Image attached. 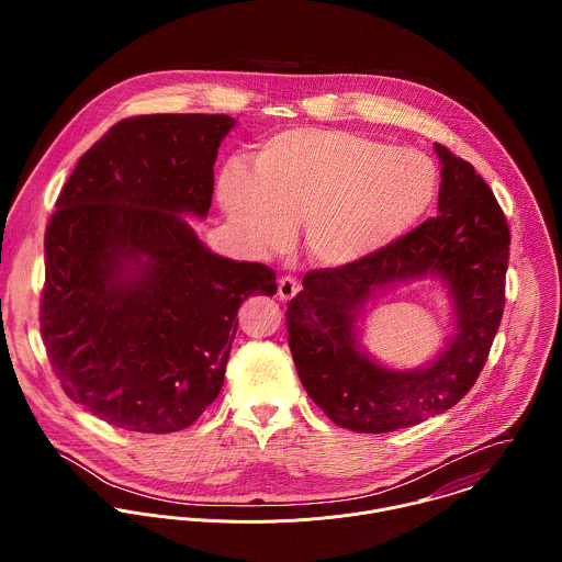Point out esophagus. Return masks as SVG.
<instances>
[{"label":"esophagus","instance_id":"1","mask_svg":"<svg viewBox=\"0 0 562 562\" xmlns=\"http://www.w3.org/2000/svg\"><path fill=\"white\" fill-rule=\"evenodd\" d=\"M301 292V283L294 277H281L279 279V299L290 301Z\"/></svg>","mask_w":562,"mask_h":562}]
</instances>
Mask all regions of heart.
Listing matches in <instances>:
<instances>
[{"mask_svg": "<svg viewBox=\"0 0 562 562\" xmlns=\"http://www.w3.org/2000/svg\"><path fill=\"white\" fill-rule=\"evenodd\" d=\"M437 188V168L422 151L344 130L294 127L259 143L248 170L225 168L218 201L255 250L281 248L303 223L310 259L341 268L404 236Z\"/></svg>", "mask_w": 562, "mask_h": 562, "instance_id": "1", "label": "heart"}]
</instances>
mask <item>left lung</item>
Instances as JSON below:
<instances>
[{
	"label": "left lung",
	"mask_w": 562,
	"mask_h": 562,
	"mask_svg": "<svg viewBox=\"0 0 562 562\" xmlns=\"http://www.w3.org/2000/svg\"><path fill=\"white\" fill-rule=\"evenodd\" d=\"M435 151L439 216L357 263L307 272L288 305V344L305 392L355 432H392L454 406L474 387L504 314V212L470 161L443 145ZM426 273L449 285L456 335L424 369H385L360 350L353 324L374 291Z\"/></svg>",
	"instance_id": "1"
}]
</instances>
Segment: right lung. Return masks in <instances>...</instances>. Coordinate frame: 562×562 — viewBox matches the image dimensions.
Wrapping results in <instances>:
<instances>
[{"label": "right lung", "instance_id": "1", "mask_svg": "<svg viewBox=\"0 0 562 562\" xmlns=\"http://www.w3.org/2000/svg\"><path fill=\"white\" fill-rule=\"evenodd\" d=\"M227 114L112 125L65 183L45 232L41 333L65 394L134 432H175L218 398L238 310L277 292L257 261L212 252L205 218Z\"/></svg>", "mask_w": 562, "mask_h": 562}]
</instances>
